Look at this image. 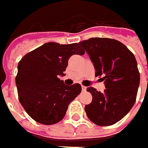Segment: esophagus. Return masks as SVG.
<instances>
[{"mask_svg": "<svg viewBox=\"0 0 148 148\" xmlns=\"http://www.w3.org/2000/svg\"><path fill=\"white\" fill-rule=\"evenodd\" d=\"M82 91H86V87L84 86H82Z\"/></svg>", "mask_w": 148, "mask_h": 148, "instance_id": "obj_1", "label": "esophagus"}]
</instances>
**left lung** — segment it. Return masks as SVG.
I'll list each match as a JSON object with an SVG mask.
<instances>
[{"mask_svg":"<svg viewBox=\"0 0 148 148\" xmlns=\"http://www.w3.org/2000/svg\"><path fill=\"white\" fill-rule=\"evenodd\" d=\"M79 45L94 64L95 76H102L105 90H86L92 95L85 106L89 119L99 126L113 125L125 116L136 101L140 74L134 53L121 42L109 38H91Z\"/></svg>","mask_w":148,"mask_h":148,"instance_id":"1","label":"left lung"}]
</instances>
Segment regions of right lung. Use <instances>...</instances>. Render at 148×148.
Listing matches in <instances>:
<instances>
[{
  "label": "right lung",
  "mask_w": 148,
  "mask_h": 148,
  "mask_svg": "<svg viewBox=\"0 0 148 148\" xmlns=\"http://www.w3.org/2000/svg\"><path fill=\"white\" fill-rule=\"evenodd\" d=\"M83 55L77 43H44L25 54L18 64L15 77L20 104L36 122L51 125L60 122L68 105L82 91L80 84L66 86L64 76L70 57Z\"/></svg>",
  "instance_id": "add662e5"
}]
</instances>
